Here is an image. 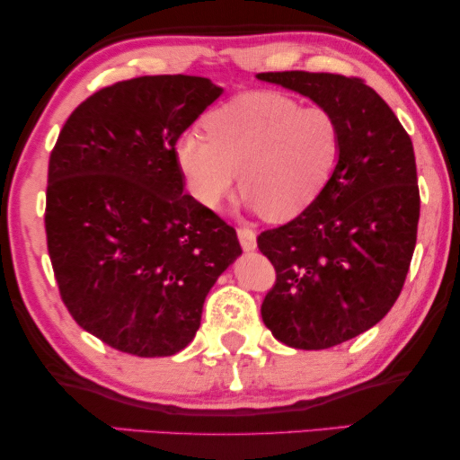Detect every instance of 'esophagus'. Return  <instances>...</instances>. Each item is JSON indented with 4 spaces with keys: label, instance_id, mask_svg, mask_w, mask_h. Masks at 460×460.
<instances>
[{
    "label": "esophagus",
    "instance_id": "1",
    "mask_svg": "<svg viewBox=\"0 0 460 460\" xmlns=\"http://www.w3.org/2000/svg\"><path fill=\"white\" fill-rule=\"evenodd\" d=\"M238 234V241H241V247L244 251H253L257 247V241H255V232L251 228H238L236 230Z\"/></svg>",
    "mask_w": 460,
    "mask_h": 460
}]
</instances>
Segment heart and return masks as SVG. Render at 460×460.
<instances>
[{"label":"heart","mask_w":460,"mask_h":460,"mask_svg":"<svg viewBox=\"0 0 460 460\" xmlns=\"http://www.w3.org/2000/svg\"><path fill=\"white\" fill-rule=\"evenodd\" d=\"M175 142V163L199 205L217 209L241 172L247 205L272 222L297 217L331 184L341 159V123L324 106L276 92L236 96Z\"/></svg>","instance_id":"1"}]
</instances>
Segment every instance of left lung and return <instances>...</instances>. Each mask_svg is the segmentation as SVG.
Masks as SVG:
<instances>
[{
  "label": "left lung",
  "mask_w": 460,
  "mask_h": 460,
  "mask_svg": "<svg viewBox=\"0 0 460 460\" xmlns=\"http://www.w3.org/2000/svg\"><path fill=\"white\" fill-rule=\"evenodd\" d=\"M257 79L299 92L341 123L331 184L291 222L257 236L276 270L263 324L288 348L326 349L379 323L404 287L420 211L412 142L362 79L305 71Z\"/></svg>",
  "instance_id": "obj_1"
}]
</instances>
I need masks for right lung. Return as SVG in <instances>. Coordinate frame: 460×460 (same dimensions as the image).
<instances>
[{"mask_svg": "<svg viewBox=\"0 0 460 460\" xmlns=\"http://www.w3.org/2000/svg\"><path fill=\"white\" fill-rule=\"evenodd\" d=\"M222 87L146 75L102 87L49 155L48 253L81 329L125 354L173 356L207 293L243 253L236 230L184 194L175 142Z\"/></svg>", "mask_w": 460, "mask_h": 460, "instance_id": "1", "label": "right lung"}]
</instances>
